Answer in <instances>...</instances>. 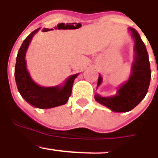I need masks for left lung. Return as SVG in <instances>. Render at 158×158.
I'll list each match as a JSON object with an SVG mask.
<instances>
[{"label":"left lung","instance_id":"left-lung-1","mask_svg":"<svg viewBox=\"0 0 158 158\" xmlns=\"http://www.w3.org/2000/svg\"><path fill=\"white\" fill-rule=\"evenodd\" d=\"M129 31L135 41V60L132 63L131 74L127 82L122 85L117 94L113 97H101L95 94V100L113 112L126 113L137 106L148 91L151 79V71L148 52L140 35L134 28ZM102 78L99 75L98 86L102 83Z\"/></svg>","mask_w":158,"mask_h":158}]
</instances>
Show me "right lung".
<instances>
[{"mask_svg": "<svg viewBox=\"0 0 158 158\" xmlns=\"http://www.w3.org/2000/svg\"><path fill=\"white\" fill-rule=\"evenodd\" d=\"M38 30L39 28L27 37L19 49L15 67V79L18 90L24 100L38 109H51L67 103L78 74L69 77L63 86L44 87L34 82L27 70L25 56L31 39Z\"/></svg>", "mask_w": 158, "mask_h": 158, "instance_id": "obj_1", "label": "right lung"}]
</instances>
